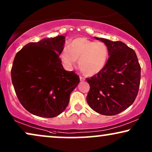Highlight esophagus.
Listing matches in <instances>:
<instances>
[{
    "instance_id": "1",
    "label": "esophagus",
    "mask_w": 152,
    "mask_h": 152,
    "mask_svg": "<svg viewBox=\"0 0 152 152\" xmlns=\"http://www.w3.org/2000/svg\"><path fill=\"white\" fill-rule=\"evenodd\" d=\"M80 81H83V80H85V78L82 77V76H80Z\"/></svg>"
}]
</instances>
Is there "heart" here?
<instances>
[{
	"label": "heart",
	"mask_w": 152,
	"mask_h": 152,
	"mask_svg": "<svg viewBox=\"0 0 152 152\" xmlns=\"http://www.w3.org/2000/svg\"><path fill=\"white\" fill-rule=\"evenodd\" d=\"M108 56V48L104 42L78 37L63 48L60 58L68 69L72 68L78 60V66L83 74L94 76L104 69Z\"/></svg>",
	"instance_id": "obj_1"
}]
</instances>
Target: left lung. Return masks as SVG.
<instances>
[{"label": "left lung", "mask_w": 152, "mask_h": 152, "mask_svg": "<svg viewBox=\"0 0 152 152\" xmlns=\"http://www.w3.org/2000/svg\"><path fill=\"white\" fill-rule=\"evenodd\" d=\"M94 38L108 46L110 57L104 69L86 78L90 86L87 102L99 114H119L136 98L140 82V65L134 50L122 42Z\"/></svg>", "instance_id": "left-lung-1"}]
</instances>
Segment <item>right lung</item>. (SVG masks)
Instances as JSON below:
<instances>
[{
    "label": "right lung",
    "instance_id": "obj_1",
    "mask_svg": "<svg viewBox=\"0 0 152 152\" xmlns=\"http://www.w3.org/2000/svg\"><path fill=\"white\" fill-rule=\"evenodd\" d=\"M65 37L44 38L26 44L16 55L11 77L22 106L32 114L54 117L65 110L70 94L80 82L75 72L62 66L59 56Z\"/></svg>",
    "mask_w": 152,
    "mask_h": 152
}]
</instances>
